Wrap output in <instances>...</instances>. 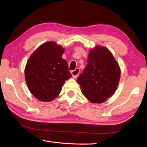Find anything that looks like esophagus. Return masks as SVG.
Returning a JSON list of instances; mask_svg holds the SVG:
<instances>
[{
  "label": "esophagus",
  "mask_w": 147,
  "mask_h": 147,
  "mask_svg": "<svg viewBox=\"0 0 147 147\" xmlns=\"http://www.w3.org/2000/svg\"><path fill=\"white\" fill-rule=\"evenodd\" d=\"M79 73H80V69L79 68H76V69H74V70L71 71L72 75H73V76L74 78H76L78 76Z\"/></svg>",
  "instance_id": "esophagus-1"
}]
</instances>
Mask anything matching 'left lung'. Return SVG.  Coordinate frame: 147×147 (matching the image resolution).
<instances>
[{
  "label": "left lung",
  "mask_w": 147,
  "mask_h": 147,
  "mask_svg": "<svg viewBox=\"0 0 147 147\" xmlns=\"http://www.w3.org/2000/svg\"><path fill=\"white\" fill-rule=\"evenodd\" d=\"M120 74L117 62L108 49L96 47L89 52L88 65L77 82L89 101L102 103L115 91Z\"/></svg>",
  "instance_id": "8db88e82"
}]
</instances>
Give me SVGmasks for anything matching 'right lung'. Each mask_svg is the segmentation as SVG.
Returning <instances> with one entry per match:
<instances>
[{
  "instance_id": "right-lung-1",
  "label": "right lung",
  "mask_w": 147,
  "mask_h": 147,
  "mask_svg": "<svg viewBox=\"0 0 147 147\" xmlns=\"http://www.w3.org/2000/svg\"><path fill=\"white\" fill-rule=\"evenodd\" d=\"M64 49L54 42L43 43L30 57L24 74L26 84L38 100L50 102L60 93L62 86L72 76L67 61L62 58Z\"/></svg>"
}]
</instances>
